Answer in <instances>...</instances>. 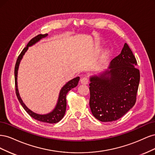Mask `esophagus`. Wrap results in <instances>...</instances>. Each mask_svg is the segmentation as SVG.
I'll return each mask as SVG.
<instances>
[{"instance_id":"esophagus-1","label":"esophagus","mask_w":155,"mask_h":155,"mask_svg":"<svg viewBox=\"0 0 155 155\" xmlns=\"http://www.w3.org/2000/svg\"><path fill=\"white\" fill-rule=\"evenodd\" d=\"M89 81V79L87 77H83L81 79V83L83 85H87V84L88 83Z\"/></svg>"}]
</instances>
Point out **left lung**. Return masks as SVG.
<instances>
[{
	"label": "left lung",
	"instance_id": "obj_1",
	"mask_svg": "<svg viewBox=\"0 0 155 155\" xmlns=\"http://www.w3.org/2000/svg\"><path fill=\"white\" fill-rule=\"evenodd\" d=\"M137 67L133 51L125 43L109 70L90 78L89 105L96 119L103 122L116 121L134 105L140 77Z\"/></svg>",
	"mask_w": 155,
	"mask_h": 155
}]
</instances>
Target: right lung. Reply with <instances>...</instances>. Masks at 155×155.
<instances>
[{"instance_id":"1","label":"right lung","mask_w":155,"mask_h":155,"mask_svg":"<svg viewBox=\"0 0 155 155\" xmlns=\"http://www.w3.org/2000/svg\"><path fill=\"white\" fill-rule=\"evenodd\" d=\"M48 34H39L38 35L35 36L34 38H32L29 43H28L27 46L26 47L22 50L21 53L18 55V57L17 59V62L15 64V92L16 95L18 98V101H19L20 104L24 108L25 110L26 111V112L28 114L33 118L35 120H37L38 121H42V122H45V123H48V124H55L58 123L59 121L61 120L65 114V111H66V107H67V99L66 96L67 93L69 91L71 90L72 88L76 87L79 82V77L75 78L72 80L69 81L67 82L65 85L63 87L61 90L60 91L59 96L58 98V101L57 103V105H56L55 109L52 110V112H50V113L47 114H36L35 112H32L31 110H30L28 108L25 104L23 103L22 100L19 96V93H18V91L17 88V72H18V66H19V63L21 60L22 59L23 55H25V52L28 49V47L30 46H32L36 43L37 42H38L39 40H41L42 38H44V37H46Z\"/></svg>"}]
</instances>
